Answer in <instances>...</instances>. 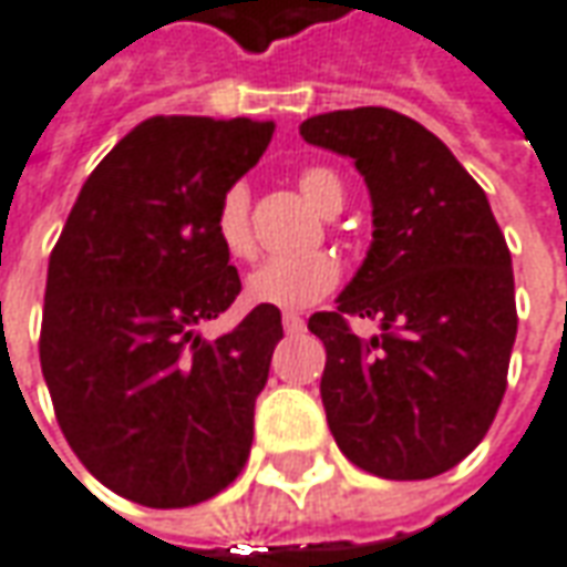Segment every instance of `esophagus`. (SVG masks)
Wrapping results in <instances>:
<instances>
[{
  "mask_svg": "<svg viewBox=\"0 0 567 567\" xmlns=\"http://www.w3.org/2000/svg\"><path fill=\"white\" fill-rule=\"evenodd\" d=\"M302 328H306L302 315H296V311H284V330H287V333H299Z\"/></svg>",
  "mask_w": 567,
  "mask_h": 567,
  "instance_id": "obj_1",
  "label": "esophagus"
}]
</instances>
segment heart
I'll list each match as a JSON object with an SVG mask.
<instances>
[{
    "mask_svg": "<svg viewBox=\"0 0 567 567\" xmlns=\"http://www.w3.org/2000/svg\"><path fill=\"white\" fill-rule=\"evenodd\" d=\"M299 189L321 215H337L343 208V184L330 168H306L299 174ZM215 237L230 258L256 256V237L249 224V193L246 186H230L215 208ZM340 258L330 252L268 258L246 277V299L252 306L271 309H306L324 299L340 284Z\"/></svg>",
    "mask_w": 567,
    "mask_h": 567,
    "instance_id": "1",
    "label": "heart"
}]
</instances>
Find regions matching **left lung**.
Returning a JSON list of instances; mask_svg holds the SVG:
<instances>
[{"mask_svg":"<svg viewBox=\"0 0 567 567\" xmlns=\"http://www.w3.org/2000/svg\"><path fill=\"white\" fill-rule=\"evenodd\" d=\"M311 146L349 155L374 205V243L337 309L315 311L321 402L343 455L386 481L455 468L489 431L518 333L515 275L487 193L443 140L393 109L299 124ZM349 317H374L362 341Z\"/></svg>","mask_w":567,"mask_h":567,"instance_id":"left-lung-1","label":"left lung"}]
</instances>
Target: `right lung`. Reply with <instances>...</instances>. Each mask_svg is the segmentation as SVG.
<instances>
[{
	"label": "right lung",
	"mask_w": 567,
	"mask_h": 567,
	"mask_svg": "<svg viewBox=\"0 0 567 567\" xmlns=\"http://www.w3.org/2000/svg\"><path fill=\"white\" fill-rule=\"evenodd\" d=\"M275 121L150 117L86 177L45 277L40 364L68 446L117 496L186 508L237 481L284 337L256 306L208 340L239 275L215 237L221 196Z\"/></svg>",
	"instance_id": "obj_1"
}]
</instances>
